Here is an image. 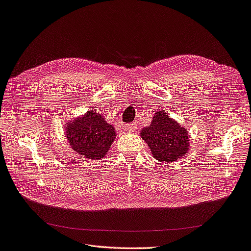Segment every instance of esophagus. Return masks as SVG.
Wrapping results in <instances>:
<instances>
[{
    "label": "esophagus",
    "mask_w": 251,
    "mask_h": 251,
    "mask_svg": "<svg viewBox=\"0 0 251 251\" xmlns=\"http://www.w3.org/2000/svg\"><path fill=\"white\" fill-rule=\"evenodd\" d=\"M136 130V126L135 125H126L125 126V131L126 132H134Z\"/></svg>",
    "instance_id": "esophagus-1"
}]
</instances>
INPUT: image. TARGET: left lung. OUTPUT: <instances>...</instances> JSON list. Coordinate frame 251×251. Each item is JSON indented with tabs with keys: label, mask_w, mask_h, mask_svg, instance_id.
Wrapping results in <instances>:
<instances>
[{
	"label": "left lung",
	"mask_w": 251,
	"mask_h": 251,
	"mask_svg": "<svg viewBox=\"0 0 251 251\" xmlns=\"http://www.w3.org/2000/svg\"><path fill=\"white\" fill-rule=\"evenodd\" d=\"M188 131L164 112H156L151 125L140 132L141 138L150 147L154 158L173 162L188 152Z\"/></svg>",
	"instance_id": "1"
}]
</instances>
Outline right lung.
Listing matches in <instances>:
<instances>
[{"mask_svg":"<svg viewBox=\"0 0 251 251\" xmlns=\"http://www.w3.org/2000/svg\"><path fill=\"white\" fill-rule=\"evenodd\" d=\"M66 138L72 149L89 159H101L110 150L115 128L100 114L87 112L66 126Z\"/></svg>","mask_w":251,"mask_h":251,"instance_id":"right-lung-1","label":"right lung"}]
</instances>
